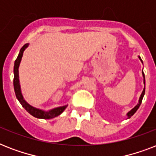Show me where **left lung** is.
Here are the masks:
<instances>
[{
	"label": "left lung",
	"instance_id": "left-lung-1",
	"mask_svg": "<svg viewBox=\"0 0 156 156\" xmlns=\"http://www.w3.org/2000/svg\"><path fill=\"white\" fill-rule=\"evenodd\" d=\"M138 58L140 59V61H142V63H143V61H142V59H141L140 56H138ZM143 83H144V85H145V75H144V73H143ZM144 95H145V87H144V89H143V92H142V94H141V96L140 98H139V100H138V104L136 105L134 108H133V109H131L130 111L128 113H127V116H128V118H130L131 116H133V114L135 113L136 111L138 110V108H139V106L141 105V104H142V101H143V96H144Z\"/></svg>",
	"mask_w": 156,
	"mask_h": 156
}]
</instances>
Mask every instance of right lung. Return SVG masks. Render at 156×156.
Here are the masks:
<instances>
[{
    "label": "right lung",
    "instance_id": "obj_1",
    "mask_svg": "<svg viewBox=\"0 0 156 156\" xmlns=\"http://www.w3.org/2000/svg\"><path fill=\"white\" fill-rule=\"evenodd\" d=\"M29 44H26L25 45H23V48L20 49V52L18 54V57L15 60L14 62V66H13V88H14V91H15V95L18 101L22 104V106L27 110V111L32 115L33 116H35L36 118L40 119H52L56 117V116L61 115L64 112V110L67 108L68 105H65V106L58 107V108H55L53 109H51L49 111H44L41 109L36 108H34L33 106L30 105L28 104L23 98V95H22V91H21V87L20 83H19V76H18V68H19V65H20L21 60L23 57V52L25 51V49L28 47Z\"/></svg>",
    "mask_w": 156,
    "mask_h": 156
}]
</instances>
